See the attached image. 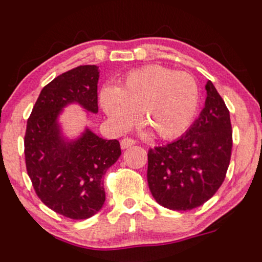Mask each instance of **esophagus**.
<instances>
[{
  "instance_id": "obj_1",
  "label": "esophagus",
  "mask_w": 262,
  "mask_h": 262,
  "mask_svg": "<svg viewBox=\"0 0 262 262\" xmlns=\"http://www.w3.org/2000/svg\"><path fill=\"white\" fill-rule=\"evenodd\" d=\"M135 144V141L131 140V138H124V140H121V142H120V146H121L122 149H126V148H130Z\"/></svg>"
}]
</instances>
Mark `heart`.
<instances>
[{
    "label": "heart",
    "instance_id": "obj_1",
    "mask_svg": "<svg viewBox=\"0 0 262 262\" xmlns=\"http://www.w3.org/2000/svg\"><path fill=\"white\" fill-rule=\"evenodd\" d=\"M198 104L193 77L158 64L134 71L118 88L105 85L100 92V105L116 131H127L140 113L141 122L163 140L189 127Z\"/></svg>",
    "mask_w": 262,
    "mask_h": 262
}]
</instances>
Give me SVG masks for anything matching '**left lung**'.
I'll use <instances>...</instances> for the list:
<instances>
[{
	"label": "left lung",
	"instance_id": "8db88e82",
	"mask_svg": "<svg viewBox=\"0 0 262 262\" xmlns=\"http://www.w3.org/2000/svg\"><path fill=\"white\" fill-rule=\"evenodd\" d=\"M204 109L190 128L174 142L148 150L147 180L163 207L189 211L218 191L232 155L229 112L211 81L205 85Z\"/></svg>",
	"mask_w": 262,
	"mask_h": 262
}]
</instances>
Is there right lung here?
<instances>
[{"instance_id":"obj_1","label":"right lung","mask_w":262,"mask_h":262,"mask_svg":"<svg viewBox=\"0 0 262 262\" xmlns=\"http://www.w3.org/2000/svg\"><path fill=\"white\" fill-rule=\"evenodd\" d=\"M99 67L85 64L52 79L40 92L24 137L27 171L42 204L72 220H87L105 202L103 177L121 156L118 140H104L85 124L69 136L61 116L69 105L89 119L98 114Z\"/></svg>"}]
</instances>
